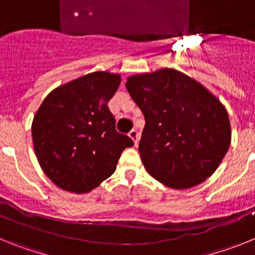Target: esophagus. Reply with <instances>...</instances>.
<instances>
[{
    "label": "esophagus",
    "mask_w": 255,
    "mask_h": 255,
    "mask_svg": "<svg viewBox=\"0 0 255 255\" xmlns=\"http://www.w3.org/2000/svg\"><path fill=\"white\" fill-rule=\"evenodd\" d=\"M129 136L132 139V141L135 143V145L139 143V132H138V130H136V129H132L131 131L129 132Z\"/></svg>",
    "instance_id": "1"
}]
</instances>
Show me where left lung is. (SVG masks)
Listing matches in <instances>:
<instances>
[{
    "label": "left lung",
    "instance_id": "left-lung-1",
    "mask_svg": "<svg viewBox=\"0 0 255 255\" xmlns=\"http://www.w3.org/2000/svg\"><path fill=\"white\" fill-rule=\"evenodd\" d=\"M126 88L145 119L139 153L150 176L172 189L193 188L208 179L231 141L222 103L173 69L130 76Z\"/></svg>",
    "mask_w": 255,
    "mask_h": 255
}]
</instances>
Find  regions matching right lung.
<instances>
[{
	"mask_svg": "<svg viewBox=\"0 0 255 255\" xmlns=\"http://www.w3.org/2000/svg\"><path fill=\"white\" fill-rule=\"evenodd\" d=\"M120 83V75L97 71L56 88L40 105L31 124L33 144L40 167L58 188L93 190L134 145L116 131L107 106Z\"/></svg>",
	"mask_w": 255,
	"mask_h": 255,
	"instance_id": "obj_1",
	"label": "right lung"
}]
</instances>
